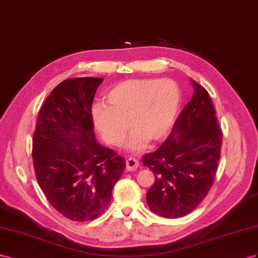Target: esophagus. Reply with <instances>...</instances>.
<instances>
[{
  "label": "esophagus",
  "instance_id": "esophagus-1",
  "mask_svg": "<svg viewBox=\"0 0 258 258\" xmlns=\"http://www.w3.org/2000/svg\"><path fill=\"white\" fill-rule=\"evenodd\" d=\"M139 165V162L135 158H128L126 160V170L127 171H135Z\"/></svg>",
  "mask_w": 258,
  "mask_h": 258
}]
</instances>
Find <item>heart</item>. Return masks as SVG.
I'll list each match as a JSON object with an SVG mask.
<instances>
[{"label": "heart", "mask_w": 258, "mask_h": 258, "mask_svg": "<svg viewBox=\"0 0 258 258\" xmlns=\"http://www.w3.org/2000/svg\"><path fill=\"white\" fill-rule=\"evenodd\" d=\"M108 105L97 101L91 108L95 131L111 145L121 144L131 132L125 148L139 151L148 139L159 142L172 131L181 107L180 87L171 79H135L123 81L106 93Z\"/></svg>", "instance_id": "b5f03b06"}]
</instances>
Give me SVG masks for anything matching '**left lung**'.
Listing matches in <instances>:
<instances>
[{
	"instance_id": "obj_1",
	"label": "left lung",
	"mask_w": 258,
	"mask_h": 258,
	"mask_svg": "<svg viewBox=\"0 0 258 258\" xmlns=\"http://www.w3.org/2000/svg\"><path fill=\"white\" fill-rule=\"evenodd\" d=\"M195 93L159 148L143 157L156 176L147 192L151 212L165 218L192 212L213 186L220 159L223 132L208 91L191 81Z\"/></svg>"
}]
</instances>
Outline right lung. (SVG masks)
Segmentation results:
<instances>
[{"label": "right lung", "instance_id": "add662e5", "mask_svg": "<svg viewBox=\"0 0 258 258\" xmlns=\"http://www.w3.org/2000/svg\"><path fill=\"white\" fill-rule=\"evenodd\" d=\"M101 78L67 79L44 101L32 139L36 180L57 212L75 222L99 216L125 168L96 142L91 108Z\"/></svg>", "mask_w": 258, "mask_h": 258}]
</instances>
